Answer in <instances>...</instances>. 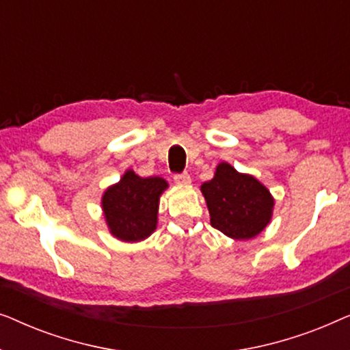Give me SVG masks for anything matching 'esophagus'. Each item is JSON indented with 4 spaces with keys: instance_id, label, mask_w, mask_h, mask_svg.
Segmentation results:
<instances>
[{
    "instance_id": "esophagus-1",
    "label": "esophagus",
    "mask_w": 350,
    "mask_h": 350,
    "mask_svg": "<svg viewBox=\"0 0 350 350\" xmlns=\"http://www.w3.org/2000/svg\"><path fill=\"white\" fill-rule=\"evenodd\" d=\"M174 180L176 185H189L191 183V176H189V174H186V172H183V174H175Z\"/></svg>"
}]
</instances>
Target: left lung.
Here are the masks:
<instances>
[{
	"instance_id": "obj_1",
	"label": "left lung",
	"mask_w": 350,
	"mask_h": 350,
	"mask_svg": "<svg viewBox=\"0 0 350 350\" xmlns=\"http://www.w3.org/2000/svg\"><path fill=\"white\" fill-rule=\"evenodd\" d=\"M215 229L239 241L260 234L271 221L274 199L255 176L239 174L226 162L200 186Z\"/></svg>"
}]
</instances>
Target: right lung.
Wrapping results in <instances>:
<instances>
[{
    "label": "right lung",
    "mask_w": 350,
    "mask_h": 350,
    "mask_svg": "<svg viewBox=\"0 0 350 350\" xmlns=\"http://www.w3.org/2000/svg\"><path fill=\"white\" fill-rule=\"evenodd\" d=\"M167 181L159 176L142 178L127 170L118 185L103 194L102 207L109 231L126 242L146 239L156 229L159 196Z\"/></svg>",
    "instance_id": "add662e5"
}]
</instances>
